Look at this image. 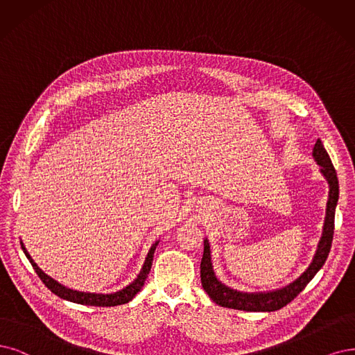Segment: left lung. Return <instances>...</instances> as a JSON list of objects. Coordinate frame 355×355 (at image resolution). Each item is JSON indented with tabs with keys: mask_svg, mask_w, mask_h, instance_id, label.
<instances>
[{
	"mask_svg": "<svg viewBox=\"0 0 355 355\" xmlns=\"http://www.w3.org/2000/svg\"><path fill=\"white\" fill-rule=\"evenodd\" d=\"M313 156L316 162L322 166L320 173L329 182V199L326 205V216H324V225L323 232L318 245L316 254L313 257L310 266L300 275L294 282L286 285L281 290H275L269 293H240L237 290H231L227 285L218 281L215 277V272L212 268L211 260V245L209 241L205 240V250L200 263V279L203 290L207 295L214 300V303L222 307L235 309V310H244V311H275L286 306L304 290L306 285L313 279L320 268L324 265V261L329 256L331 245L334 240V230H335V207L339 198V184L336 171L332 165L329 155H327L323 143L318 139L316 144L313 148Z\"/></svg>",
	"mask_w": 355,
	"mask_h": 355,
	"instance_id": "8db88e82",
	"label": "left lung"
}]
</instances>
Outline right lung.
<instances>
[{"label":"right lung","instance_id":"obj_1","mask_svg":"<svg viewBox=\"0 0 355 355\" xmlns=\"http://www.w3.org/2000/svg\"><path fill=\"white\" fill-rule=\"evenodd\" d=\"M21 244L23 252L26 254V257L29 259L31 265L33 266L35 272L37 273V277L41 278V281L45 284V286L51 293H54L55 295H58L60 298H64L67 301H71V303H77V304H85V306H96V307H112V306H120V304H125L128 301L133 300V297L141 290V286L144 285V281H146L148 275L150 272L152 268V261H153V253L155 248L157 245V241L150 247V250L148 253L146 260H144V265L140 270V273L137 275V278L131 282L130 285H127L125 288H123L121 291H116L114 294H92V293H78V291H73L70 288H65L61 284H58L57 281H54L52 278H49L48 275H45L41 269L37 268V265L33 261V259L31 257V254L26 250V247Z\"/></svg>","mask_w":355,"mask_h":355}]
</instances>
